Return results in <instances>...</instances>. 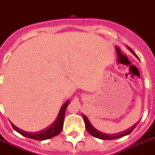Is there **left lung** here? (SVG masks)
I'll return each mask as SVG.
<instances>
[{
    "label": "left lung",
    "instance_id": "left-lung-1",
    "mask_svg": "<svg viewBox=\"0 0 155 155\" xmlns=\"http://www.w3.org/2000/svg\"><path fill=\"white\" fill-rule=\"evenodd\" d=\"M128 48L130 50H131V53H134V50H133L131 48V47H128ZM82 116H83V118H84V120H85V123H86V130H87V131H88V132H89V134H91V135H92V136L95 137V138H101V139H104V140H112V139H115V138H121V137L124 136V135H125V134H129V133L131 132V131H132V130L134 128H134H131V129H130L129 131H127V132L123 133V134H120V135H118V136H114V135H108V136H105V135H102V134H97V133L95 132V131H94L93 130H92V125H91V124L89 123V120H88L87 118H86V117L84 115H82Z\"/></svg>",
    "mask_w": 155,
    "mask_h": 155
}]
</instances>
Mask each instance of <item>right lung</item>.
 <instances>
[{"instance_id":"right-lung-1","label":"right lung","mask_w":155,"mask_h":155,"mask_svg":"<svg viewBox=\"0 0 155 155\" xmlns=\"http://www.w3.org/2000/svg\"><path fill=\"white\" fill-rule=\"evenodd\" d=\"M69 104V102H67L66 105H63V107H61L60 112L59 113L58 118H56V121L53 122V124H52L50 127L47 128L45 130L39 131L37 133H27L26 131H21L19 128H17V127L15 128V130L18 131L19 133H21L24 136L27 137L29 138H32V139L37 140V141H43V140H47L51 138H53V137L60 134V132L63 130L65 113H66V108H67Z\"/></svg>"}]
</instances>
